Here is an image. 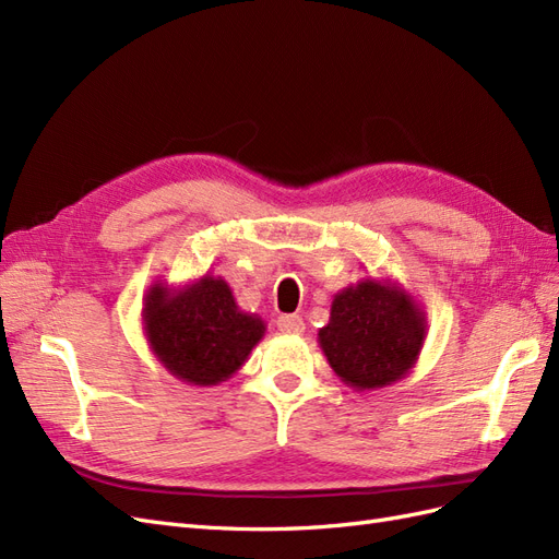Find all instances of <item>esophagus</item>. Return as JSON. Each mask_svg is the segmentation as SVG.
Returning <instances> with one entry per match:
<instances>
[{
    "label": "esophagus",
    "instance_id": "34e87169",
    "mask_svg": "<svg viewBox=\"0 0 559 559\" xmlns=\"http://www.w3.org/2000/svg\"><path fill=\"white\" fill-rule=\"evenodd\" d=\"M277 329L282 333H294V335H300L302 331H306V324H302V319L298 314H282L277 319Z\"/></svg>",
    "mask_w": 559,
    "mask_h": 559
}]
</instances>
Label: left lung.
<instances>
[{
	"mask_svg": "<svg viewBox=\"0 0 559 559\" xmlns=\"http://www.w3.org/2000/svg\"><path fill=\"white\" fill-rule=\"evenodd\" d=\"M427 337V314L394 280L364 277L331 302L317 341L333 373L357 392L403 380Z\"/></svg>",
	"mask_w": 559,
	"mask_h": 559,
	"instance_id": "1",
	"label": "left lung"
}]
</instances>
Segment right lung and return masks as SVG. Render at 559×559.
<instances>
[{
  "mask_svg": "<svg viewBox=\"0 0 559 559\" xmlns=\"http://www.w3.org/2000/svg\"><path fill=\"white\" fill-rule=\"evenodd\" d=\"M142 324L167 373L198 386L238 373L265 335V321L240 310L228 282L210 273L183 286L156 280L144 294Z\"/></svg>",
  "mask_w": 559,
  "mask_h": 559,
  "instance_id": "1",
  "label": "right lung"
}]
</instances>
